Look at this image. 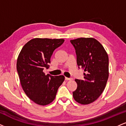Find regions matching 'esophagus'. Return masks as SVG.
Returning a JSON list of instances; mask_svg holds the SVG:
<instances>
[{"label":"esophagus","instance_id":"obj_1","mask_svg":"<svg viewBox=\"0 0 126 126\" xmlns=\"http://www.w3.org/2000/svg\"><path fill=\"white\" fill-rule=\"evenodd\" d=\"M65 80H72V78H69L65 77Z\"/></svg>","mask_w":126,"mask_h":126}]
</instances>
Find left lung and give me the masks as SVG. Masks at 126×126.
Masks as SVG:
<instances>
[{
    "mask_svg": "<svg viewBox=\"0 0 126 126\" xmlns=\"http://www.w3.org/2000/svg\"><path fill=\"white\" fill-rule=\"evenodd\" d=\"M77 56V64L85 73L84 80L75 79L77 89L73 98L83 105L97 99L104 90L109 76L108 56L102 44L94 38L70 40Z\"/></svg>",
    "mask_w": 126,
    "mask_h": 126,
    "instance_id": "left-lung-1",
    "label": "left lung"
}]
</instances>
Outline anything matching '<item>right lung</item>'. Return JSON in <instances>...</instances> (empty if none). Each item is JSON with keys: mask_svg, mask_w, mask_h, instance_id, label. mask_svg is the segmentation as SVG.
Returning a JSON list of instances; mask_svg holds the SVG:
<instances>
[{"mask_svg": "<svg viewBox=\"0 0 126 126\" xmlns=\"http://www.w3.org/2000/svg\"><path fill=\"white\" fill-rule=\"evenodd\" d=\"M64 41V39L33 38L24 45L19 54L16 69L22 88L37 104L46 105L53 102L64 82L63 75L53 76L43 72L45 67H49L53 51Z\"/></svg>", "mask_w": 126, "mask_h": 126, "instance_id": "1", "label": "right lung"}]
</instances>
